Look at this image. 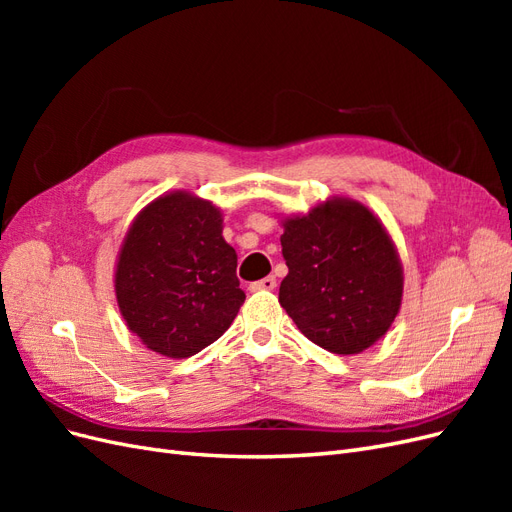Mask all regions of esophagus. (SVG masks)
Masks as SVG:
<instances>
[{"label": "esophagus", "instance_id": "esophagus-1", "mask_svg": "<svg viewBox=\"0 0 512 512\" xmlns=\"http://www.w3.org/2000/svg\"><path fill=\"white\" fill-rule=\"evenodd\" d=\"M275 286H277L275 277H273V275H269V277H262V280H258V282H252V284H250V290H252V292H260V290H275Z\"/></svg>", "mask_w": 512, "mask_h": 512}]
</instances>
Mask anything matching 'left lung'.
Here are the masks:
<instances>
[{
	"label": "left lung",
	"instance_id": "left-lung-1",
	"mask_svg": "<svg viewBox=\"0 0 512 512\" xmlns=\"http://www.w3.org/2000/svg\"><path fill=\"white\" fill-rule=\"evenodd\" d=\"M282 226L288 275L280 303L299 331L342 356L374 346L404 297V267L378 215L333 196Z\"/></svg>",
	"mask_w": 512,
	"mask_h": 512
}]
</instances>
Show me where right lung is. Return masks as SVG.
<instances>
[{
	"mask_svg": "<svg viewBox=\"0 0 512 512\" xmlns=\"http://www.w3.org/2000/svg\"><path fill=\"white\" fill-rule=\"evenodd\" d=\"M220 207L192 192L158 196L136 215L115 265L128 329L168 359H188L222 337L245 301L237 252Z\"/></svg>",
	"mask_w": 512,
	"mask_h": 512,
	"instance_id": "right-lung-1",
	"label": "right lung"
}]
</instances>
